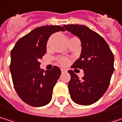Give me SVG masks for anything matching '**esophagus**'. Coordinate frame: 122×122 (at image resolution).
<instances>
[{
  "instance_id": "obj_1",
  "label": "esophagus",
  "mask_w": 122,
  "mask_h": 122,
  "mask_svg": "<svg viewBox=\"0 0 122 122\" xmlns=\"http://www.w3.org/2000/svg\"><path fill=\"white\" fill-rule=\"evenodd\" d=\"M61 72L63 73V72H67V70H66V69H61Z\"/></svg>"
}]
</instances>
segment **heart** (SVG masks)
<instances>
[{
    "label": "heart",
    "instance_id": "heart-1",
    "mask_svg": "<svg viewBox=\"0 0 122 122\" xmlns=\"http://www.w3.org/2000/svg\"><path fill=\"white\" fill-rule=\"evenodd\" d=\"M52 38H53V36H52L49 40H48V41H47V46H49L50 45V41H51V40L52 39ZM77 39L76 37H72L70 40L72 39ZM58 61L59 62V63L62 65V66H66V65H67L68 63V62H69V60H68L67 58H59V59H58Z\"/></svg>",
    "mask_w": 122,
    "mask_h": 122
}]
</instances>
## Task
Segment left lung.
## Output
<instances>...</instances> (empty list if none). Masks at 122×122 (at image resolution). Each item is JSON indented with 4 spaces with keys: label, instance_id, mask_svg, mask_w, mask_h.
<instances>
[{
    "label": "left lung",
    "instance_id": "1",
    "mask_svg": "<svg viewBox=\"0 0 122 122\" xmlns=\"http://www.w3.org/2000/svg\"><path fill=\"white\" fill-rule=\"evenodd\" d=\"M68 32L77 36L81 42V54L72 68L82 69L80 80L72 70L68 88L76 104L88 106L95 103L107 90L114 72V55L106 41L99 34L83 25H64Z\"/></svg>",
    "mask_w": 122,
    "mask_h": 122
}]
</instances>
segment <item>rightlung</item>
<instances>
[{"instance_id": "1", "label": "right lung", "mask_w": 122, "mask_h": 122, "mask_svg": "<svg viewBox=\"0 0 122 122\" xmlns=\"http://www.w3.org/2000/svg\"><path fill=\"white\" fill-rule=\"evenodd\" d=\"M65 31L59 25L36 27L20 38L11 52L12 81L19 97L34 107L43 106L52 99V91L61 75V70L40 68V59L46 52L47 41L53 33Z\"/></svg>"}]
</instances>
